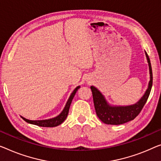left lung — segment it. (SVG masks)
Listing matches in <instances>:
<instances>
[{
  "label": "left lung",
  "instance_id": "1",
  "mask_svg": "<svg viewBox=\"0 0 161 161\" xmlns=\"http://www.w3.org/2000/svg\"><path fill=\"white\" fill-rule=\"evenodd\" d=\"M146 57L149 66V70L150 78L148 84V88L142 98L135 104L127 105V106H112L110 105L105 100L102 93L95 87L94 86H91V90L92 92L93 102L95 108L96 114L101 121L106 124L111 125H119L126 122L130 121L138 116L139 114L142 111L144 105L149 97L151 88L153 86V72L152 67H151L150 61L149 56L145 52Z\"/></svg>",
  "mask_w": 161,
  "mask_h": 161
}]
</instances>
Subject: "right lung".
Returning a JSON list of instances; mask_svg holds the SVG:
<instances>
[{
	"instance_id": "right-lung-1",
	"label": "right lung",
	"mask_w": 161,
	"mask_h": 161,
	"mask_svg": "<svg viewBox=\"0 0 161 161\" xmlns=\"http://www.w3.org/2000/svg\"><path fill=\"white\" fill-rule=\"evenodd\" d=\"M80 86H78L75 88L72 93H71L70 97H69L68 101H67L66 104L64 107V108L62 112L58 116H57L56 117H54L53 119H45V120H37V121H32V120H29L24 117L21 116L26 122H27L29 124H35V125L39 126H42V127H54V126H57L61 124L63 122L65 121V119H66L67 116H68L69 114V108H70V105L71 103V101H72L73 98L75 95L76 91L78 90V89H80Z\"/></svg>"
}]
</instances>
